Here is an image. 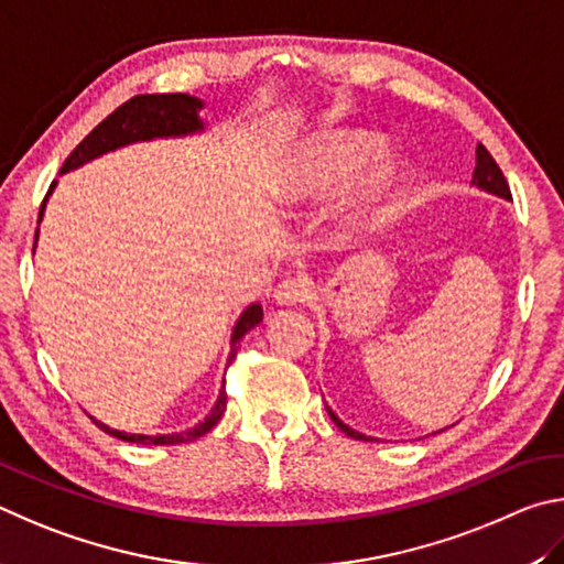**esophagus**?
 <instances>
[{"label":"esophagus","mask_w":564,"mask_h":564,"mask_svg":"<svg viewBox=\"0 0 564 564\" xmlns=\"http://www.w3.org/2000/svg\"><path fill=\"white\" fill-rule=\"evenodd\" d=\"M274 300L284 304V307H292V304H304L312 300V284L304 280V276H288L276 284Z\"/></svg>","instance_id":"1"}]
</instances>
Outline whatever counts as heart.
<instances>
[{
  "label": "heart",
  "instance_id": "heart-1",
  "mask_svg": "<svg viewBox=\"0 0 564 564\" xmlns=\"http://www.w3.org/2000/svg\"><path fill=\"white\" fill-rule=\"evenodd\" d=\"M381 153V141L371 133L359 131H334L314 138L302 153L294 158L284 187L290 200H310V197H324L349 185L373 158ZM401 191V173L383 171L377 181L364 191L361 203L357 205V220L377 217L383 213L393 197Z\"/></svg>",
  "mask_w": 564,
  "mask_h": 564
}]
</instances>
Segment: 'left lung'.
<instances>
[{
	"label": "left lung",
	"instance_id": "8db88e82",
	"mask_svg": "<svg viewBox=\"0 0 564 564\" xmlns=\"http://www.w3.org/2000/svg\"><path fill=\"white\" fill-rule=\"evenodd\" d=\"M473 185H478V187H482V191H488V193H496L500 197H508V200L512 197L506 175H502V171H500L498 163H496V158L488 153V148L482 145V143H478V148H476V171H473ZM329 416H332V421L337 423V426L344 433H347V436L359 438V441H367V436H361L359 431H351L347 423H341L337 416H334V411H329Z\"/></svg>",
	"mask_w": 564,
	"mask_h": 564
}]
</instances>
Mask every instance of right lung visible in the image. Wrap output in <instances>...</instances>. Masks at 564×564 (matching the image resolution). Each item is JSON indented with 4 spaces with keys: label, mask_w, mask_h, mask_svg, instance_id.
<instances>
[{
    "label": "right lung",
    "mask_w": 564,
    "mask_h": 564,
    "mask_svg": "<svg viewBox=\"0 0 564 564\" xmlns=\"http://www.w3.org/2000/svg\"><path fill=\"white\" fill-rule=\"evenodd\" d=\"M200 108H203V101H197L195 96H187V94H141V96L128 98L123 106H118L111 116H106L104 121L74 148L72 155H68L62 165V173L74 171V167L84 165L86 161H94L96 155L116 151V148H121L126 143L200 131L203 123L200 118H197V111H200ZM52 191H54V183L48 187V193ZM42 213H44V205H42ZM42 213H39V220H42ZM260 322H262L260 304H252L250 310H245V314L240 317V322L235 324V332H232L230 361L235 359L237 347H240V339L247 332L254 329ZM225 406H227V393L223 383V391L220 397H217V403L210 411V416H207L200 426H195L191 431L167 433V436H141V433L113 431L104 426V423H96V426L128 443H143V446H175V443H187V441L200 438L203 433L210 431L215 423L220 421Z\"/></svg>",
    "instance_id": "1"
}]
</instances>
